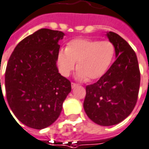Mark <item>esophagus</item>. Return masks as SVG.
<instances>
[{
  "label": "esophagus",
  "mask_w": 149,
  "mask_h": 149,
  "mask_svg": "<svg viewBox=\"0 0 149 149\" xmlns=\"http://www.w3.org/2000/svg\"><path fill=\"white\" fill-rule=\"evenodd\" d=\"M78 86V84H77V83H75V82H72V89H74L75 87H77Z\"/></svg>",
  "instance_id": "34e87169"
}]
</instances>
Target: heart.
<instances>
[{"mask_svg":"<svg viewBox=\"0 0 149 149\" xmlns=\"http://www.w3.org/2000/svg\"><path fill=\"white\" fill-rule=\"evenodd\" d=\"M115 56V46L109 40L77 38L71 40L66 49H61L57 56L59 72L68 77L77 62V77L80 79L97 80L108 71Z\"/></svg>","mask_w":149,"mask_h":149,"instance_id":"b5f03b06","label":"heart"}]
</instances>
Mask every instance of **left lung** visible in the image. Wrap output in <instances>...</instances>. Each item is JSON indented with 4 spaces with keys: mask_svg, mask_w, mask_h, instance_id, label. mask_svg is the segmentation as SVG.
<instances>
[{
    "mask_svg": "<svg viewBox=\"0 0 149 149\" xmlns=\"http://www.w3.org/2000/svg\"><path fill=\"white\" fill-rule=\"evenodd\" d=\"M115 46L116 60L97 82L88 85L84 109L96 124H118L130 115L137 103L140 72L134 49L113 32L107 33Z\"/></svg>",
    "mask_w": 149,
    "mask_h": 149,
    "instance_id": "8db88e82",
    "label": "left lung"
}]
</instances>
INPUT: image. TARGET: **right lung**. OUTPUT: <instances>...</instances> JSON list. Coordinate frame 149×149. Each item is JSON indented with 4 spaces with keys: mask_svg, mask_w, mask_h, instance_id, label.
<instances>
[{
    "mask_svg": "<svg viewBox=\"0 0 149 149\" xmlns=\"http://www.w3.org/2000/svg\"><path fill=\"white\" fill-rule=\"evenodd\" d=\"M63 36L60 31L41 28L19 42L7 63L8 104L17 119L32 129L53 124L72 90L70 81L61 76L56 65L58 42Z\"/></svg>",
    "mask_w": 149,
    "mask_h": 149,
    "instance_id": "right-lung-1",
    "label": "right lung"
}]
</instances>
